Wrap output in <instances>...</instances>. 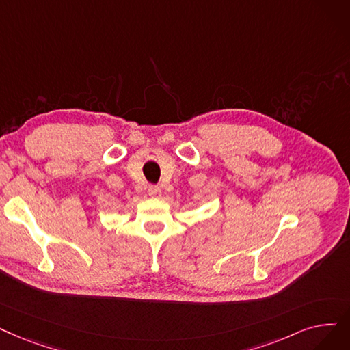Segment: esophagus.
<instances>
[{
    "label": "esophagus",
    "instance_id": "1",
    "mask_svg": "<svg viewBox=\"0 0 350 350\" xmlns=\"http://www.w3.org/2000/svg\"><path fill=\"white\" fill-rule=\"evenodd\" d=\"M147 193H148L150 197H160L161 190H160V187H157V186H150L148 190H147Z\"/></svg>",
    "mask_w": 350,
    "mask_h": 350
}]
</instances>
